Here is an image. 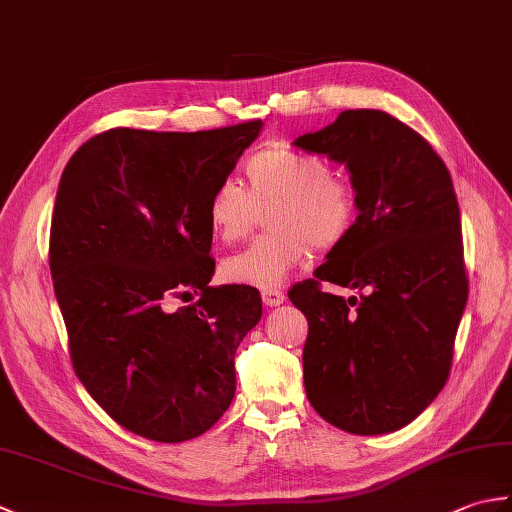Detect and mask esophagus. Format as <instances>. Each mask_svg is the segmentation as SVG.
Returning a JSON list of instances; mask_svg holds the SVG:
<instances>
[{
	"instance_id": "esophagus-1",
	"label": "esophagus",
	"mask_w": 512,
	"mask_h": 512,
	"mask_svg": "<svg viewBox=\"0 0 512 512\" xmlns=\"http://www.w3.org/2000/svg\"><path fill=\"white\" fill-rule=\"evenodd\" d=\"M262 299H264L266 306L275 308V306H281V303L286 301V295L279 288H264L262 290Z\"/></svg>"
}]
</instances>
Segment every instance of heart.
I'll return each mask as SVG.
<instances>
[{"label":"heart","instance_id":"b5f03b06","mask_svg":"<svg viewBox=\"0 0 512 512\" xmlns=\"http://www.w3.org/2000/svg\"><path fill=\"white\" fill-rule=\"evenodd\" d=\"M244 176L248 189L224 178L206 202V220L224 244L244 239L253 231L257 209L270 204V233L222 264V275L233 284L277 286L308 262L312 246L332 250L354 231L358 193L325 158L275 145L255 151L246 160Z\"/></svg>","mask_w":512,"mask_h":512}]
</instances>
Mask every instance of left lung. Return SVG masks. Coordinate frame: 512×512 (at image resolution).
<instances>
[{
  "label": "left lung",
  "mask_w": 512,
  "mask_h": 512,
  "mask_svg": "<svg viewBox=\"0 0 512 512\" xmlns=\"http://www.w3.org/2000/svg\"><path fill=\"white\" fill-rule=\"evenodd\" d=\"M295 145L350 169L356 226L288 290L306 314L303 383L314 411L356 436L402 429L447 383L469 299L449 169L418 132L380 110H345ZM323 280L359 290L345 300Z\"/></svg>",
  "instance_id": "1"
}]
</instances>
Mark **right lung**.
<instances>
[{
    "label": "right lung",
    "instance_id": "right-lung-1",
    "mask_svg": "<svg viewBox=\"0 0 512 512\" xmlns=\"http://www.w3.org/2000/svg\"><path fill=\"white\" fill-rule=\"evenodd\" d=\"M259 129V118L189 134L114 127L65 165L50 273L72 367L136 436L198 438L235 396V352L262 319V297L209 286L206 202ZM191 294L199 301L172 310Z\"/></svg>",
    "mask_w": 512,
    "mask_h": 512
}]
</instances>
